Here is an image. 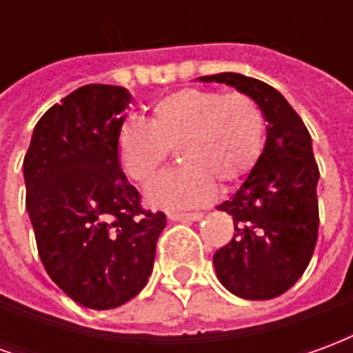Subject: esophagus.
I'll return each mask as SVG.
<instances>
[{
    "label": "esophagus",
    "instance_id": "34e87169",
    "mask_svg": "<svg viewBox=\"0 0 353 353\" xmlns=\"http://www.w3.org/2000/svg\"><path fill=\"white\" fill-rule=\"evenodd\" d=\"M168 219H172V221H200L202 214L200 212H194V214H168Z\"/></svg>",
    "mask_w": 353,
    "mask_h": 353
}]
</instances>
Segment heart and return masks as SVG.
I'll return each mask as SVG.
<instances>
[{
	"label": "heart",
	"instance_id": "1",
	"mask_svg": "<svg viewBox=\"0 0 353 353\" xmlns=\"http://www.w3.org/2000/svg\"><path fill=\"white\" fill-rule=\"evenodd\" d=\"M265 113L242 92L185 88L151 108L149 124L124 121L117 157L132 181L147 185L177 149L183 166L161 176L145 192L149 206L179 210L204 204L214 183H238L259 161Z\"/></svg>",
	"mask_w": 353,
	"mask_h": 353
}]
</instances>
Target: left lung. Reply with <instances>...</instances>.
Instances as JSON below:
<instances>
[{
	"instance_id": "1",
	"label": "left lung",
	"mask_w": 353,
	"mask_h": 353,
	"mask_svg": "<svg viewBox=\"0 0 353 353\" xmlns=\"http://www.w3.org/2000/svg\"><path fill=\"white\" fill-rule=\"evenodd\" d=\"M252 96L265 113L266 141L259 161L217 210L232 215L234 234L214 255L217 278L230 293L266 301L303 276L318 242L319 170L303 119L276 88L240 73L200 77Z\"/></svg>"
}]
</instances>
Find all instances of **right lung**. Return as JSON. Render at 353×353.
Here are the masks:
<instances>
[{
	"mask_svg": "<svg viewBox=\"0 0 353 353\" xmlns=\"http://www.w3.org/2000/svg\"><path fill=\"white\" fill-rule=\"evenodd\" d=\"M132 96L85 85L35 124L24 157L26 208L50 280L75 303L109 310L128 303L153 272L162 212L139 206L124 177L117 134Z\"/></svg>",
	"mask_w": 353,
	"mask_h": 353,
	"instance_id": "1",
	"label": "right lung"
}]
</instances>
